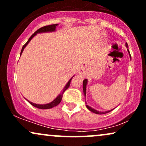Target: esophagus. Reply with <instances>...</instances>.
Returning <instances> with one entry per match:
<instances>
[{"label":"esophagus","mask_w":146,"mask_h":146,"mask_svg":"<svg viewBox=\"0 0 146 146\" xmlns=\"http://www.w3.org/2000/svg\"><path fill=\"white\" fill-rule=\"evenodd\" d=\"M84 70V68H80V73H82V72Z\"/></svg>","instance_id":"34e87169"}]
</instances>
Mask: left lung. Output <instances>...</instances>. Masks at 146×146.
I'll list each match as a JSON object with an SVG mask.
<instances>
[{
	"label": "left lung",
	"mask_w": 146,
	"mask_h": 146,
	"mask_svg": "<svg viewBox=\"0 0 146 146\" xmlns=\"http://www.w3.org/2000/svg\"><path fill=\"white\" fill-rule=\"evenodd\" d=\"M125 46H126L127 48H128V44H127V43H125ZM128 51L129 54H130V59H131V56H130V51H129L128 49ZM87 83H88V80L85 79V80L83 81V92H84V95L85 97H86V84H87ZM86 108L90 110V111L93 112V113H94L95 114H99V115H102V114L108 113H109V112L112 111V110H108V111H105V112H100V111H98V110H95L94 108H91V107H90L89 106H88V105H86Z\"/></svg>",
	"instance_id": "1"
}]
</instances>
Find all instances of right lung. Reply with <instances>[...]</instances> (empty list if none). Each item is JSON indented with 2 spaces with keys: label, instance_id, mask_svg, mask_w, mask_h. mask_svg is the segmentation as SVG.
<instances>
[{
  "label": "right lung",
  "instance_id": "add662e5",
  "mask_svg": "<svg viewBox=\"0 0 146 146\" xmlns=\"http://www.w3.org/2000/svg\"><path fill=\"white\" fill-rule=\"evenodd\" d=\"M58 24H54V25H48V26H44V27H42L40 28L39 29H38L37 31L35 32L31 36V37L29 38V39L28 40V41L27 42L26 44L25 45H23V48H22V50H21V56L22 54V53H23V50H24V48H25V46H27V45L28 44V43L30 41H31V40L32 39V38L34 37L37 33H46V32H52V31H56V27L58 26ZM73 77H72V78L70 79L69 81L68 82L67 84H66V86H64V88H63L62 91L61 92V93H60V95H58V96L57 97V98L55 99L53 101H52L51 102H50V103L48 104H34L33 103V102H31L29 101H27L29 102V104H31V105L33 106L34 107H36V108H40V109H48V108H53V107H55L56 106H58L59 104L60 103V102H61L62 100V96H63V94L64 93V91L66 90L68 87L70 86V84H71V80L72 78H73Z\"/></svg>",
  "mask_w": 146,
  "mask_h": 146
}]
</instances>
